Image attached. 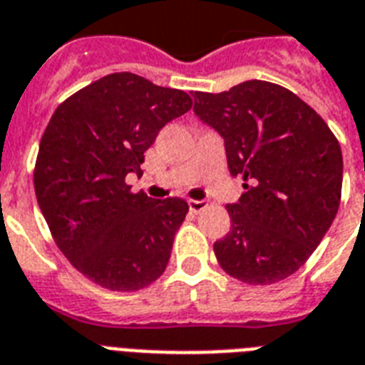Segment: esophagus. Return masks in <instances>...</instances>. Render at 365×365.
Listing matches in <instances>:
<instances>
[{
  "mask_svg": "<svg viewBox=\"0 0 365 365\" xmlns=\"http://www.w3.org/2000/svg\"><path fill=\"white\" fill-rule=\"evenodd\" d=\"M205 205H207V203L203 202V200H188V207H190L192 213H200V211L205 209Z\"/></svg>",
  "mask_w": 365,
  "mask_h": 365,
  "instance_id": "34e87169",
  "label": "esophagus"
}]
</instances>
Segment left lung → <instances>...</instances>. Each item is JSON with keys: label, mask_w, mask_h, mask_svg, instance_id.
Segmentation results:
<instances>
[{"label": "left lung", "mask_w": 365, "mask_h": 365, "mask_svg": "<svg viewBox=\"0 0 365 365\" xmlns=\"http://www.w3.org/2000/svg\"><path fill=\"white\" fill-rule=\"evenodd\" d=\"M194 114L225 138L228 171L245 192L228 203L230 232L215 242L222 270L251 285L276 284L303 267L341 202L343 154L309 104L276 83L251 80L194 93Z\"/></svg>", "instance_id": "obj_1"}]
</instances>
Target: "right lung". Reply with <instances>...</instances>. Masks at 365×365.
<instances>
[{"label": "right lung", "mask_w": 365, "mask_h": 365, "mask_svg": "<svg viewBox=\"0 0 365 365\" xmlns=\"http://www.w3.org/2000/svg\"><path fill=\"white\" fill-rule=\"evenodd\" d=\"M192 98L131 72L104 76L55 110L39 143L34 188L64 253L83 276L112 291L150 285L168 267L188 213L180 197L133 194L144 152Z\"/></svg>", "instance_id": "right-lung-1"}]
</instances>
